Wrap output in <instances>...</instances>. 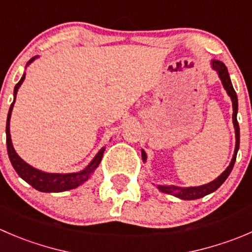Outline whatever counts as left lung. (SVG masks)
Returning a JSON list of instances; mask_svg holds the SVG:
<instances>
[{
  "mask_svg": "<svg viewBox=\"0 0 252 252\" xmlns=\"http://www.w3.org/2000/svg\"><path fill=\"white\" fill-rule=\"evenodd\" d=\"M212 69L216 70L217 74H218L219 79H220L223 87L225 89L228 96L231 98L233 102V124L234 129H235V150H234L233 158H231L230 163H229L228 167L225 168L223 173H221L219 177H217L216 180L212 181V182L207 183L203 186H197V187H178V186H163V185H158V191L163 192V193L171 194V196H175L180 199H185V201H193V199L202 198V197L207 196L209 193H213L214 191H217L219 187L224 183V181L228 178V176L230 175L231 170L234 167V163L236 160V154H238L239 146H240V128H239L238 119H236V114H238V96H236V92L234 90L233 84L230 81V76H229V72L226 66L224 65V63L219 60H212L211 61ZM141 156H143V160L146 161V154L145 151L141 150Z\"/></svg>",
  "mask_w": 252,
  "mask_h": 252,
  "instance_id": "1",
  "label": "left lung"
}]
</instances>
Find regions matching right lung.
I'll return each mask as SVG.
<instances>
[{
    "label": "right lung",
    "instance_id": "1",
    "mask_svg": "<svg viewBox=\"0 0 252 252\" xmlns=\"http://www.w3.org/2000/svg\"><path fill=\"white\" fill-rule=\"evenodd\" d=\"M38 56H34L31 60L27 63L26 67L28 65H31ZM24 79H26V72L23 74V76L21 77L18 84L16 85L13 91V102H12L11 107H9L8 116H7V124H6V143H7V151H8V158L11 160L12 166L16 170V172L18 173L19 177L23 178L27 183L32 186L33 188L38 189L40 192H64L72 189V188H76L79 186H81L82 183L86 182L90 177H91L92 173L94 172L97 167H98L99 162L102 160V156H103L104 150L106 148H102L98 153L96 154V156L94 158V160L84 168V170L79 171V172H71V173H49L44 172V171L38 170V168L33 167L29 163H27L26 161L22 160L19 158L18 154L16 153L13 148V144H12L11 139V133H9V121H11V114L12 109H13V104L16 102V96L18 89L21 87V85L23 84Z\"/></svg>",
    "mask_w": 252,
    "mask_h": 252
}]
</instances>
